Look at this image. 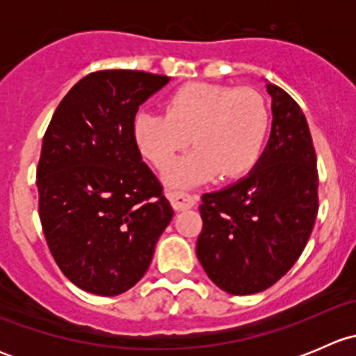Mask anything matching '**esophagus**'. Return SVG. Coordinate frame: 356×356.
Segmentation results:
<instances>
[{
  "mask_svg": "<svg viewBox=\"0 0 356 356\" xmlns=\"http://www.w3.org/2000/svg\"><path fill=\"white\" fill-rule=\"evenodd\" d=\"M168 200H170L174 210H188V208L195 207V200L188 195H182V193H167Z\"/></svg>",
  "mask_w": 356,
  "mask_h": 356,
  "instance_id": "34e87169",
  "label": "esophagus"
}]
</instances>
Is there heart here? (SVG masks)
<instances>
[{
    "mask_svg": "<svg viewBox=\"0 0 356 356\" xmlns=\"http://www.w3.org/2000/svg\"><path fill=\"white\" fill-rule=\"evenodd\" d=\"M268 132V110L254 89L193 82L175 89L165 102V113L141 110L132 136L141 155L165 167L189 145L196 149L172 165L165 179L189 186L220 172L234 179L248 174L260 160Z\"/></svg>",
    "mask_w": 356,
    "mask_h": 356,
    "instance_id": "heart-1",
    "label": "heart"
}]
</instances>
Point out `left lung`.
Returning a JSON list of instances; mask_svg holds the SVG:
<instances>
[{"mask_svg":"<svg viewBox=\"0 0 356 356\" xmlns=\"http://www.w3.org/2000/svg\"><path fill=\"white\" fill-rule=\"evenodd\" d=\"M272 131L246 177L201 196V267L236 296L270 288L300 258L318 210L317 156L307 118L279 86L267 82Z\"/></svg>","mask_w":356,"mask_h":356,"instance_id":"left-lung-1","label":"left lung"}]
</instances>
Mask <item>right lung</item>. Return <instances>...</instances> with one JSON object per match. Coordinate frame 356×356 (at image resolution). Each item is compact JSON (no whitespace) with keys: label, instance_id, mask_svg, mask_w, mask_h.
Wrapping results in <instances>:
<instances>
[{"label":"right lung","instance_id":"obj_1","mask_svg":"<svg viewBox=\"0 0 356 356\" xmlns=\"http://www.w3.org/2000/svg\"><path fill=\"white\" fill-rule=\"evenodd\" d=\"M168 81L92 72L49 122L38 165L39 218L56 265L82 291L117 296L138 284L174 217L132 136L139 106Z\"/></svg>","mask_w":356,"mask_h":356}]
</instances>
